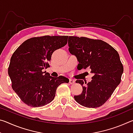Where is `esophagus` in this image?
<instances>
[{
  "mask_svg": "<svg viewBox=\"0 0 133 133\" xmlns=\"http://www.w3.org/2000/svg\"><path fill=\"white\" fill-rule=\"evenodd\" d=\"M75 83V80H73V79H70V80H69V83H70V84H73Z\"/></svg>",
  "mask_w": 133,
  "mask_h": 133,
  "instance_id": "34e87169",
  "label": "esophagus"
}]
</instances>
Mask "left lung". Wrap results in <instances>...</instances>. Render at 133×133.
Segmentation results:
<instances>
[{
  "instance_id": "obj_1",
  "label": "left lung",
  "mask_w": 133,
  "mask_h": 133,
  "mask_svg": "<svg viewBox=\"0 0 133 133\" xmlns=\"http://www.w3.org/2000/svg\"><path fill=\"white\" fill-rule=\"evenodd\" d=\"M69 50L76 56L80 70L90 68L94 74L90 82L76 81L83 87L82 93L75 96L78 104L96 108L107 102L121 82L123 66L117 51L102 40L69 36Z\"/></svg>"
}]
</instances>
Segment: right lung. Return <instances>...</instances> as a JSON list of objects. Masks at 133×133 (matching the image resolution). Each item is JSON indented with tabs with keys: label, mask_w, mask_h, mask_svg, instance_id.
<instances>
[{
	"label": "right lung",
	"mask_w": 133,
	"mask_h": 133,
	"mask_svg": "<svg viewBox=\"0 0 133 133\" xmlns=\"http://www.w3.org/2000/svg\"><path fill=\"white\" fill-rule=\"evenodd\" d=\"M68 36H44L24 41L10 58L8 74L13 90L26 104L33 107L50 103L58 85L69 83L66 77H53L43 71L50 67L53 53L67 43Z\"/></svg>",
	"instance_id": "obj_1"
}]
</instances>
